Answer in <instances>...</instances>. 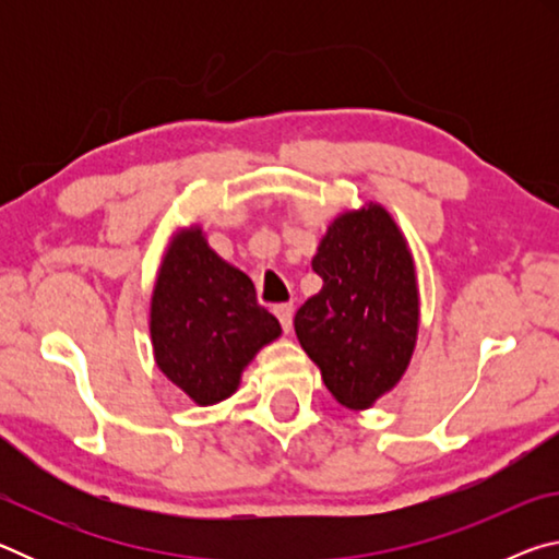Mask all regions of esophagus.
<instances>
[{
    "instance_id": "1",
    "label": "esophagus",
    "mask_w": 559,
    "mask_h": 559,
    "mask_svg": "<svg viewBox=\"0 0 559 559\" xmlns=\"http://www.w3.org/2000/svg\"><path fill=\"white\" fill-rule=\"evenodd\" d=\"M273 313H276L281 328L286 330V333H290V328H293V306H290V302H281V306L273 308Z\"/></svg>"
}]
</instances>
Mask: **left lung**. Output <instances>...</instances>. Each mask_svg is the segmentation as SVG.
<instances>
[{
	"instance_id": "8db88e82",
	"label": "left lung",
	"mask_w": 559,
	"mask_h": 559,
	"mask_svg": "<svg viewBox=\"0 0 559 559\" xmlns=\"http://www.w3.org/2000/svg\"><path fill=\"white\" fill-rule=\"evenodd\" d=\"M323 278L298 308L296 335L347 409H365L404 374L416 343L414 263L382 206L337 216L313 259Z\"/></svg>"
}]
</instances>
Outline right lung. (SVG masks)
<instances>
[{
    "label": "right lung",
    "mask_w": 559,
    "mask_h": 559,
    "mask_svg": "<svg viewBox=\"0 0 559 559\" xmlns=\"http://www.w3.org/2000/svg\"><path fill=\"white\" fill-rule=\"evenodd\" d=\"M150 318L159 370L202 406L234 394L257 349L281 335L251 278L216 257L197 229L169 246Z\"/></svg>",
    "instance_id": "add662e5"
}]
</instances>
